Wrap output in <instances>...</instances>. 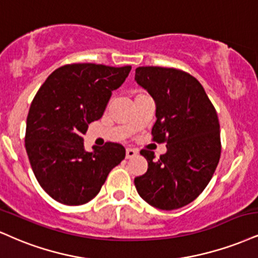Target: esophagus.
<instances>
[{"label":"esophagus","mask_w":258,"mask_h":258,"mask_svg":"<svg viewBox=\"0 0 258 258\" xmlns=\"http://www.w3.org/2000/svg\"><path fill=\"white\" fill-rule=\"evenodd\" d=\"M138 154L137 150H135V149H126V159H132V157H135L136 155Z\"/></svg>","instance_id":"obj_1"}]
</instances>
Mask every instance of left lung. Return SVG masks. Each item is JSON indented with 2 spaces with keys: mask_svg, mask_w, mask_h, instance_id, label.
I'll use <instances>...</instances> for the list:
<instances>
[{
  "mask_svg": "<svg viewBox=\"0 0 258 258\" xmlns=\"http://www.w3.org/2000/svg\"><path fill=\"white\" fill-rule=\"evenodd\" d=\"M135 79L156 103L153 141L166 143L167 153L155 159L143 149L148 170L135 179L139 196L157 209L173 210L203 192L221 155L220 123L201 83L176 68L138 67Z\"/></svg>",
  "mask_w": 258,
  "mask_h": 258,
  "instance_id": "1",
  "label": "left lung"
}]
</instances>
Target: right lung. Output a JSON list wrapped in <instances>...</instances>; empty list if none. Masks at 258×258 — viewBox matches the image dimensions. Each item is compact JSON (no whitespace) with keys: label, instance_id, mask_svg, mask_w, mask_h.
Returning a JSON list of instances; mask_svg holds the SVG:
<instances>
[{"label":"right lung","instance_id":"1","mask_svg":"<svg viewBox=\"0 0 258 258\" xmlns=\"http://www.w3.org/2000/svg\"><path fill=\"white\" fill-rule=\"evenodd\" d=\"M131 66L71 63L55 70L40 86L26 121L25 148L37 181L51 198L80 206L97 196L125 148L108 142L84 149L89 123L101 119L111 91Z\"/></svg>","mask_w":258,"mask_h":258}]
</instances>
